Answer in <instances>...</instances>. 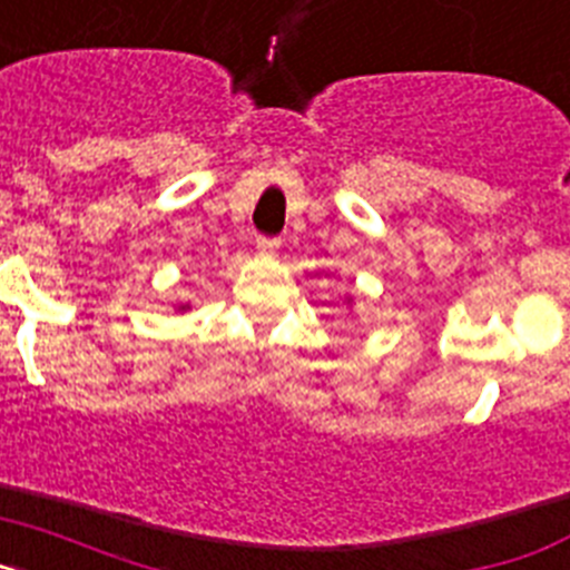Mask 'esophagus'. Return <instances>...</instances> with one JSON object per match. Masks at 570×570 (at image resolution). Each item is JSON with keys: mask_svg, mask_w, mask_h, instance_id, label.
<instances>
[{"mask_svg": "<svg viewBox=\"0 0 570 570\" xmlns=\"http://www.w3.org/2000/svg\"><path fill=\"white\" fill-rule=\"evenodd\" d=\"M276 248H279V236H256V250L265 256L276 254Z\"/></svg>", "mask_w": 570, "mask_h": 570, "instance_id": "obj_1", "label": "esophagus"}]
</instances>
